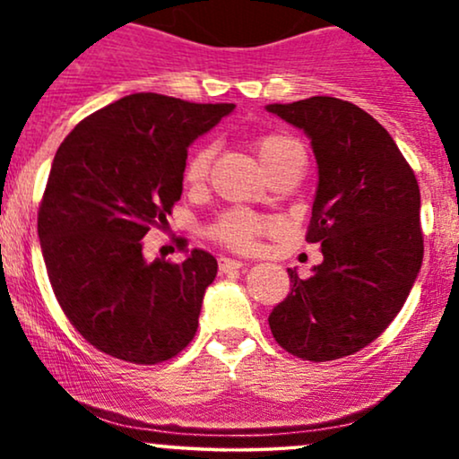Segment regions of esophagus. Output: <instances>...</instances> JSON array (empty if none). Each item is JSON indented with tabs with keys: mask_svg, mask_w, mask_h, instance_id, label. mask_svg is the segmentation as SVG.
<instances>
[{
	"mask_svg": "<svg viewBox=\"0 0 459 459\" xmlns=\"http://www.w3.org/2000/svg\"><path fill=\"white\" fill-rule=\"evenodd\" d=\"M218 265H220V272H222V273H229V272L241 270V267H244V263L237 261V259H229V256H220Z\"/></svg>",
	"mask_w": 459,
	"mask_h": 459,
	"instance_id": "esophagus-1",
	"label": "esophagus"
}]
</instances>
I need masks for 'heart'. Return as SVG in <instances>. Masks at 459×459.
Instances as JSON below:
<instances>
[{
	"instance_id": "1",
	"label": "heart",
	"mask_w": 459,
	"mask_h": 459,
	"mask_svg": "<svg viewBox=\"0 0 459 459\" xmlns=\"http://www.w3.org/2000/svg\"><path fill=\"white\" fill-rule=\"evenodd\" d=\"M255 151L270 177L282 170L302 172L304 161H307V152H304V146L299 144V140L289 134H282V131H272V134L259 135L255 140ZM213 155L215 151L212 144H200L198 149L192 151V155L186 161V170H183V178H186L187 186H203L204 178L209 177ZM273 229H276V222L272 218L252 213L247 209H229V212H224L209 226V235L218 244L230 247V250L250 252L256 247L259 237L272 233Z\"/></svg>"
}]
</instances>
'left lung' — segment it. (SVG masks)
Listing matches in <instances>:
<instances>
[{"mask_svg": "<svg viewBox=\"0 0 459 459\" xmlns=\"http://www.w3.org/2000/svg\"><path fill=\"white\" fill-rule=\"evenodd\" d=\"M267 109L313 144L319 186L307 241L324 255L308 278L287 270L291 293L272 310V334L302 360L356 354L397 317L423 263L414 170L391 134L343 99Z\"/></svg>", "mask_w": 459, "mask_h": 459, "instance_id": "obj_1", "label": "left lung"}]
</instances>
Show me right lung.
<instances>
[{
  "instance_id": "obj_1",
  "label": "right lung",
  "mask_w": 459,
  "mask_h": 459,
  "mask_svg": "<svg viewBox=\"0 0 459 459\" xmlns=\"http://www.w3.org/2000/svg\"><path fill=\"white\" fill-rule=\"evenodd\" d=\"M233 108L129 94L57 149L39 207L47 276L73 328L105 354L157 365L196 334L218 261L192 250L183 263H149L142 246L181 198L187 146Z\"/></svg>"
}]
</instances>
